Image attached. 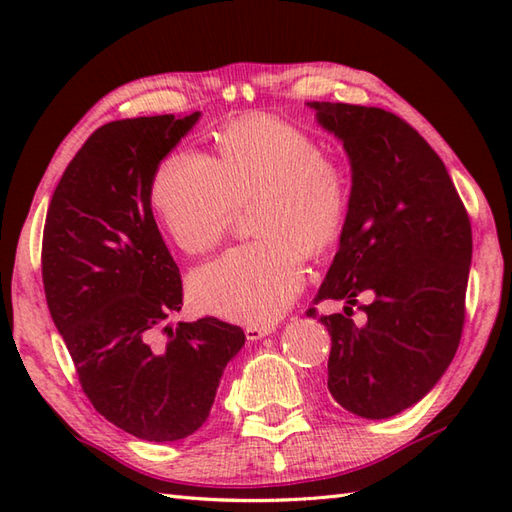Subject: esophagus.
<instances>
[{
    "label": "esophagus",
    "mask_w": 512,
    "mask_h": 512,
    "mask_svg": "<svg viewBox=\"0 0 512 512\" xmlns=\"http://www.w3.org/2000/svg\"><path fill=\"white\" fill-rule=\"evenodd\" d=\"M273 330H275L273 325H246L244 332H246L248 341H259V339H264V336H268Z\"/></svg>",
    "instance_id": "obj_1"
}]
</instances>
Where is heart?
I'll list each match as a JSON object with an SVG mask.
<instances>
[{
    "instance_id": "b5f03b06",
    "label": "heart",
    "mask_w": 512,
    "mask_h": 512,
    "mask_svg": "<svg viewBox=\"0 0 512 512\" xmlns=\"http://www.w3.org/2000/svg\"><path fill=\"white\" fill-rule=\"evenodd\" d=\"M257 191L262 237L226 250L189 281L195 306L242 323L277 319L303 286L308 250L321 255L339 242L352 198L347 167L306 129L259 114L228 125L215 158L173 151L149 189L162 231L189 255L220 242L237 200Z\"/></svg>"
}]
</instances>
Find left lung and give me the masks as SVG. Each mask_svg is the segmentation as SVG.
I'll return each mask as SVG.
<instances>
[{"instance_id": "left-lung-1", "label": "left lung", "mask_w": 512, "mask_h": 512, "mask_svg": "<svg viewBox=\"0 0 512 512\" xmlns=\"http://www.w3.org/2000/svg\"><path fill=\"white\" fill-rule=\"evenodd\" d=\"M352 162L350 211L314 303L332 347L328 389L361 418L396 416L438 383L462 339L473 233L466 206L416 129L380 107L312 101ZM373 301L357 305V297ZM357 305L363 324L351 319ZM317 317V308L308 310Z\"/></svg>"}]
</instances>
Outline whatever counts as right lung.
<instances>
[{"mask_svg": "<svg viewBox=\"0 0 512 512\" xmlns=\"http://www.w3.org/2000/svg\"><path fill=\"white\" fill-rule=\"evenodd\" d=\"M200 112L112 121L85 140L52 193L41 246L50 317L83 394L140 440L176 442L206 422L239 325L169 328L180 268L151 213L154 173Z\"/></svg>", "mask_w": 512, "mask_h": 512, "instance_id": "1", "label": "right lung"}]
</instances>
